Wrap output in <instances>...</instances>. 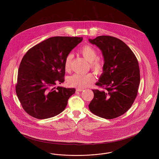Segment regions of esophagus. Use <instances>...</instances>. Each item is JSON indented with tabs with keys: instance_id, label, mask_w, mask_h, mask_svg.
Returning <instances> with one entry per match:
<instances>
[{
	"instance_id": "1",
	"label": "esophagus",
	"mask_w": 159,
	"mask_h": 159,
	"mask_svg": "<svg viewBox=\"0 0 159 159\" xmlns=\"http://www.w3.org/2000/svg\"><path fill=\"white\" fill-rule=\"evenodd\" d=\"M83 90V89L82 88H77L76 89V91H77V92H81V91H82Z\"/></svg>"
}]
</instances>
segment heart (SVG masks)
<instances>
[{"label":"heart","instance_id":"obj_1","mask_svg":"<svg viewBox=\"0 0 159 159\" xmlns=\"http://www.w3.org/2000/svg\"><path fill=\"white\" fill-rule=\"evenodd\" d=\"M79 52L86 60L89 62L91 70L95 73L100 75L103 72L104 68V63L102 61L97 58L98 52L93 47L90 45H84L80 48ZM73 58V55L72 53H68L64 59V67L66 71H68L70 70ZM94 81V76L90 73L85 75L76 73L69 77L68 79V83L70 86L79 88L88 87L93 83Z\"/></svg>","mask_w":159,"mask_h":159}]
</instances>
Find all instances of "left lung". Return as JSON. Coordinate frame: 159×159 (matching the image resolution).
<instances>
[{
    "label": "left lung",
    "mask_w": 159,
    "mask_h": 159,
    "mask_svg": "<svg viewBox=\"0 0 159 159\" xmlns=\"http://www.w3.org/2000/svg\"><path fill=\"white\" fill-rule=\"evenodd\" d=\"M101 50L104 68L93 89V98L89 108L97 116L113 119L125 113L136 98L140 71L136 56L122 40L110 36L89 39Z\"/></svg>",
    "instance_id": "left-lung-1"
}]
</instances>
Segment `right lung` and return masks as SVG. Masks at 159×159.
Here are the masks:
<instances>
[{"label": "right lung", "instance_id": "1", "mask_svg": "<svg viewBox=\"0 0 159 159\" xmlns=\"http://www.w3.org/2000/svg\"><path fill=\"white\" fill-rule=\"evenodd\" d=\"M82 40V37L49 38L24 55L18 69L15 91L27 113L45 119L64 110L76 89L56 88L55 85L64 82V59Z\"/></svg>", "mask_w": 159, "mask_h": 159}]
</instances>
